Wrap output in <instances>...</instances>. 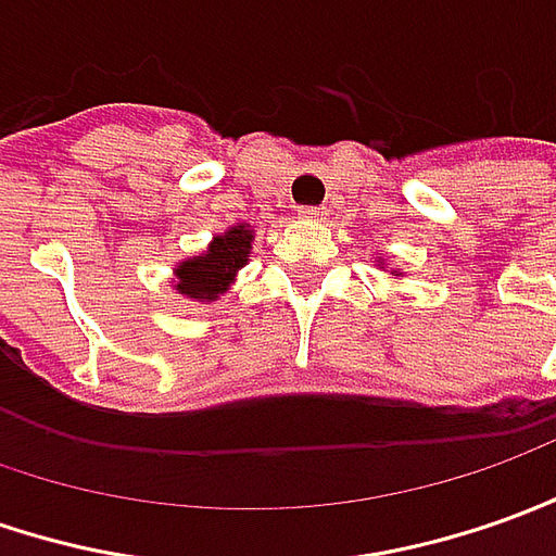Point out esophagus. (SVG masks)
Masks as SVG:
<instances>
[{
	"mask_svg": "<svg viewBox=\"0 0 556 556\" xmlns=\"http://www.w3.org/2000/svg\"><path fill=\"white\" fill-rule=\"evenodd\" d=\"M326 213H328L326 206H301V210H298L301 218H323Z\"/></svg>",
	"mask_w": 556,
	"mask_h": 556,
	"instance_id": "1",
	"label": "esophagus"
}]
</instances>
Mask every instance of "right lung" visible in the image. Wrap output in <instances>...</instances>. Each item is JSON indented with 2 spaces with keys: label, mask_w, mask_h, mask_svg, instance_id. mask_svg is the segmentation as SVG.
Instances as JSON below:
<instances>
[{
  "label": "right lung",
  "mask_w": 556,
  "mask_h": 556,
  "mask_svg": "<svg viewBox=\"0 0 556 556\" xmlns=\"http://www.w3.org/2000/svg\"><path fill=\"white\" fill-rule=\"evenodd\" d=\"M249 249H252V230L230 228L225 237H215L213 247L206 255H198L191 262H185L176 274L179 282L176 289L188 298H206L215 301L218 294L228 289L233 274L249 262Z\"/></svg>",
  "instance_id": "add662e5"
}]
</instances>
